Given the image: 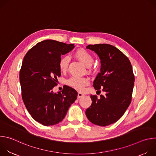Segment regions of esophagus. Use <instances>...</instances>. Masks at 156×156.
<instances>
[{
	"label": "esophagus",
	"instance_id": "1",
	"mask_svg": "<svg viewBox=\"0 0 156 156\" xmlns=\"http://www.w3.org/2000/svg\"><path fill=\"white\" fill-rule=\"evenodd\" d=\"M84 94H83L82 93H80V92H78V98H82L83 96H84Z\"/></svg>",
	"mask_w": 156,
	"mask_h": 156
}]
</instances>
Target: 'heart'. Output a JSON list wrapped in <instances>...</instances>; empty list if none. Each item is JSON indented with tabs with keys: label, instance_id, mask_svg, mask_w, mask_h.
Instances as JSON below:
<instances>
[{
	"label": "heart",
	"instance_id": "b5f03b06",
	"mask_svg": "<svg viewBox=\"0 0 156 156\" xmlns=\"http://www.w3.org/2000/svg\"><path fill=\"white\" fill-rule=\"evenodd\" d=\"M75 57L87 67L91 66L94 61L92 55L83 49L77 50L75 53ZM69 62L70 59L68 56H64L60 58L58 62V67L60 72L65 73L67 71ZM67 84L75 90L79 91H82L84 87L89 84V80L85 77L73 76L68 80Z\"/></svg>",
	"mask_w": 156,
	"mask_h": 156
}]
</instances>
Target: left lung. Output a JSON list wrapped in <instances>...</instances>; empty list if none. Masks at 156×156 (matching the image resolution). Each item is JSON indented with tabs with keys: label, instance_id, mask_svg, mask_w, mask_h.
<instances>
[{
	"label": "left lung",
	"instance_id": "8db88e82",
	"mask_svg": "<svg viewBox=\"0 0 156 156\" xmlns=\"http://www.w3.org/2000/svg\"><path fill=\"white\" fill-rule=\"evenodd\" d=\"M101 60V72L93 82L97 91L102 89L105 95H91V105L86 110L88 120L94 125L105 126L118 121L131 101L135 76L128 57L108 44L88 45Z\"/></svg>",
	"mask_w": 156,
	"mask_h": 156
}]
</instances>
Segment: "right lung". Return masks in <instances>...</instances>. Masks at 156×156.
<instances>
[{"instance_id":"add662e5","label":"right lung","mask_w":156,"mask_h":156,"mask_svg":"<svg viewBox=\"0 0 156 156\" xmlns=\"http://www.w3.org/2000/svg\"><path fill=\"white\" fill-rule=\"evenodd\" d=\"M74 44L48 39L38 42L25 55L20 72L22 99L33 117L44 126L58 123L65 118L78 93L68 86L53 92L61 75L58 62Z\"/></svg>"}]
</instances>
